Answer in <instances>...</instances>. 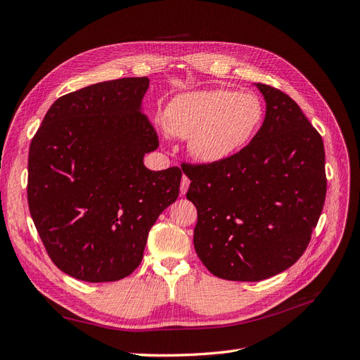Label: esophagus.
Masks as SVG:
<instances>
[{
    "label": "esophagus",
    "instance_id": "esophagus-1",
    "mask_svg": "<svg viewBox=\"0 0 360 360\" xmlns=\"http://www.w3.org/2000/svg\"><path fill=\"white\" fill-rule=\"evenodd\" d=\"M189 184H191V180H189L186 176H183L181 183H180V193H181V195H184V193L188 192V189H189Z\"/></svg>",
    "mask_w": 360,
    "mask_h": 360
}]
</instances>
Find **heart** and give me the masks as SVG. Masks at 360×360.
<instances>
[{"label": "heart", "mask_w": 360, "mask_h": 360, "mask_svg": "<svg viewBox=\"0 0 360 360\" xmlns=\"http://www.w3.org/2000/svg\"><path fill=\"white\" fill-rule=\"evenodd\" d=\"M263 118L252 93L198 90L174 97L163 114L168 132L189 138L191 155L204 163L224 162L240 151Z\"/></svg>", "instance_id": "heart-1"}]
</instances>
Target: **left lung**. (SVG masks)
<instances>
[{"label": "left lung", "instance_id": "1", "mask_svg": "<svg viewBox=\"0 0 360 360\" xmlns=\"http://www.w3.org/2000/svg\"><path fill=\"white\" fill-rule=\"evenodd\" d=\"M266 117L224 162L181 169L197 207L193 246L210 274L255 282L291 267L307 249L326 200L324 146L291 97L255 84Z\"/></svg>", "mask_w": 360, "mask_h": 360}]
</instances>
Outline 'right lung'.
<instances>
[{
    "label": "right lung",
    "instance_id": "add662e5",
    "mask_svg": "<svg viewBox=\"0 0 360 360\" xmlns=\"http://www.w3.org/2000/svg\"><path fill=\"white\" fill-rule=\"evenodd\" d=\"M150 79L93 84L52 103L31 141L28 205L51 259L85 282L129 276L150 228L177 200L181 169L151 171L159 147L141 110Z\"/></svg>",
    "mask_w": 360,
    "mask_h": 360
}]
</instances>
